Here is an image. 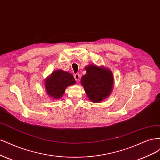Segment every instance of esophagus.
<instances>
[{
	"label": "esophagus",
	"instance_id": "obj_1",
	"mask_svg": "<svg viewBox=\"0 0 160 160\" xmlns=\"http://www.w3.org/2000/svg\"><path fill=\"white\" fill-rule=\"evenodd\" d=\"M74 78L76 80V82H79L80 81V76L79 74H74Z\"/></svg>",
	"mask_w": 160,
	"mask_h": 160
}]
</instances>
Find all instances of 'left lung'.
I'll list each match as a JSON object with an SVG mask.
<instances>
[{"label": "left lung", "instance_id": "1", "mask_svg": "<svg viewBox=\"0 0 160 160\" xmlns=\"http://www.w3.org/2000/svg\"><path fill=\"white\" fill-rule=\"evenodd\" d=\"M85 69L86 74L82 76L81 84L92 102H100L111 94L114 84L113 74L110 69L94 64L88 66Z\"/></svg>", "mask_w": 160, "mask_h": 160}]
</instances>
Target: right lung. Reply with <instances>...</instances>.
I'll return each mask as SVG.
<instances>
[{
    "instance_id": "right-lung-1",
    "label": "right lung",
    "mask_w": 160,
    "mask_h": 160,
    "mask_svg": "<svg viewBox=\"0 0 160 160\" xmlns=\"http://www.w3.org/2000/svg\"><path fill=\"white\" fill-rule=\"evenodd\" d=\"M76 84L73 75L62 70L54 71L45 80L46 93L53 99H59L63 96L66 87Z\"/></svg>"
}]
</instances>
